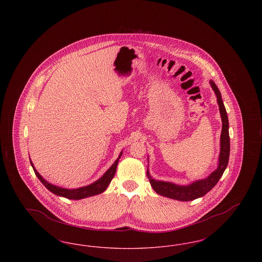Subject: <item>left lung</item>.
I'll return each mask as SVG.
<instances>
[{
	"label": "left lung",
	"instance_id": "8db88e82",
	"mask_svg": "<svg viewBox=\"0 0 262 262\" xmlns=\"http://www.w3.org/2000/svg\"><path fill=\"white\" fill-rule=\"evenodd\" d=\"M210 84L217 96V102L219 104V110L222 118L221 149H220L218 168L214 172H212L210 176H208V178L194 182L188 186H177L167 182L155 181L151 178V176L147 171V177H148L151 187H153V189L160 195L173 199V200H182V201H190V200L199 199L205 195L209 190H211L224 173L225 169L229 161V156H230L229 121H228V116H227V112H226L224 104L222 101V96L219 89L214 81L211 80Z\"/></svg>",
	"mask_w": 262,
	"mask_h": 262
}]
</instances>
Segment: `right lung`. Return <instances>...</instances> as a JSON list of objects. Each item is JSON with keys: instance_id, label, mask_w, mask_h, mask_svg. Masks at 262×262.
<instances>
[{"instance_id": "obj_1", "label": "right lung", "mask_w": 262, "mask_h": 262, "mask_svg": "<svg viewBox=\"0 0 262 262\" xmlns=\"http://www.w3.org/2000/svg\"><path fill=\"white\" fill-rule=\"evenodd\" d=\"M121 156H122V153L120 154L119 158L111 166V168L105 174H103V177L99 179L97 182L89 185L88 187H79V188H75V189H68V188H62V187H56L54 185H51L50 183H48L46 180H44L39 174V173L36 171V169L34 168L32 162L30 161V163H31V166L34 170V173L37 176L40 182L53 193H55L57 195H60V196H63V198L69 199V200H81V199H85L88 196H93V195L99 194L107 188L109 184L111 183L114 176H115L116 170H117V165H118L119 159H120Z\"/></svg>"}]
</instances>
